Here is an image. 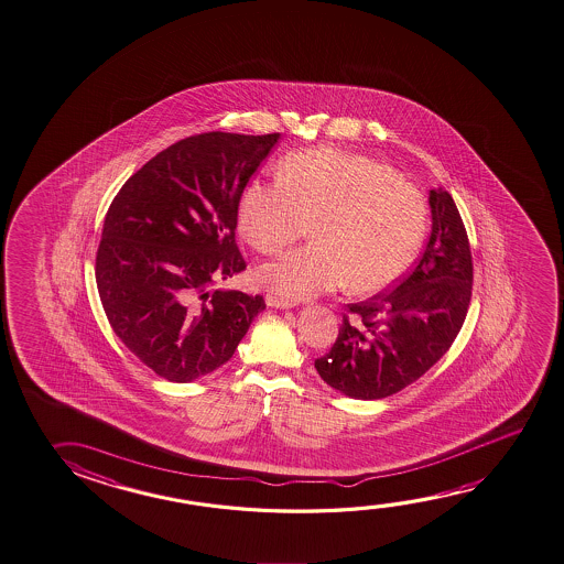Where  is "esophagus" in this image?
<instances>
[{"mask_svg":"<svg viewBox=\"0 0 564 564\" xmlns=\"http://www.w3.org/2000/svg\"><path fill=\"white\" fill-rule=\"evenodd\" d=\"M268 305L273 306V308H293V306H296V301H291L285 296L268 295Z\"/></svg>","mask_w":564,"mask_h":564,"instance_id":"obj_1","label":"esophagus"}]
</instances>
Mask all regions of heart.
Wrapping results in <instances>:
<instances>
[{"mask_svg": "<svg viewBox=\"0 0 564 564\" xmlns=\"http://www.w3.org/2000/svg\"><path fill=\"white\" fill-rule=\"evenodd\" d=\"M313 246L259 268L269 289L306 299L340 286L373 293L405 273L423 246L425 196L376 159L324 148L279 163V175L243 188L240 230L261 253L305 236Z\"/></svg>", "mask_w": 564, "mask_h": 564, "instance_id": "b5f03b06", "label": "heart"}]
</instances>
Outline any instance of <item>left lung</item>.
<instances>
[{"mask_svg":"<svg viewBox=\"0 0 564 564\" xmlns=\"http://www.w3.org/2000/svg\"><path fill=\"white\" fill-rule=\"evenodd\" d=\"M433 230L415 268L398 285L348 305L318 376L351 399L398 393L431 370L453 346L468 313L471 253L453 196L429 193Z\"/></svg>","mask_w":564,"mask_h":564,"instance_id":"left-lung-1","label":"left lung"}]
</instances>
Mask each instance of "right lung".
<instances>
[{
  "label": "right lung",
  "instance_id": "right-lung-1",
  "mask_svg": "<svg viewBox=\"0 0 564 564\" xmlns=\"http://www.w3.org/2000/svg\"><path fill=\"white\" fill-rule=\"evenodd\" d=\"M281 133L181 139L111 200L96 283L111 328L161 378L188 383L230 360L261 295L214 289L246 269L236 246L241 193Z\"/></svg>",
  "mask_w": 564,
  "mask_h": 564
}]
</instances>
